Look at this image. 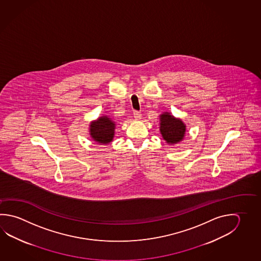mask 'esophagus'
Returning <instances> with one entry per match:
<instances>
[{
  "label": "esophagus",
  "instance_id": "34e87169",
  "mask_svg": "<svg viewBox=\"0 0 261 261\" xmlns=\"http://www.w3.org/2000/svg\"><path fill=\"white\" fill-rule=\"evenodd\" d=\"M133 116H134L135 119H138V120L142 119V114H141V112H139V111H134L133 112Z\"/></svg>",
  "mask_w": 261,
  "mask_h": 261
}]
</instances>
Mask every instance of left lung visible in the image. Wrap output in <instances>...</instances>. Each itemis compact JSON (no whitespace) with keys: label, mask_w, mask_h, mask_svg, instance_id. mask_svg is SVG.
Masks as SVG:
<instances>
[{"label":"left lung","mask_w":261,"mask_h":261,"mask_svg":"<svg viewBox=\"0 0 261 261\" xmlns=\"http://www.w3.org/2000/svg\"><path fill=\"white\" fill-rule=\"evenodd\" d=\"M160 133L168 144H175L184 140L186 124L179 118H175L170 112H164L159 116Z\"/></svg>","instance_id":"obj_1"}]
</instances>
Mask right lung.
<instances>
[{"mask_svg": "<svg viewBox=\"0 0 261 261\" xmlns=\"http://www.w3.org/2000/svg\"><path fill=\"white\" fill-rule=\"evenodd\" d=\"M116 122L109 116L104 115L91 121L89 134L94 142L99 144H109L113 141Z\"/></svg>", "mask_w": 261, "mask_h": 261, "instance_id": "add662e5", "label": "right lung"}]
</instances>
